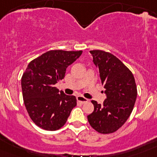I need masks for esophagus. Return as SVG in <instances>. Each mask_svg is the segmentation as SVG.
<instances>
[{
  "label": "esophagus",
  "mask_w": 157,
  "mask_h": 157,
  "mask_svg": "<svg viewBox=\"0 0 157 157\" xmlns=\"http://www.w3.org/2000/svg\"><path fill=\"white\" fill-rule=\"evenodd\" d=\"M77 100H78V101H79V102H81V103H82V104L86 103V102H88V101H89L87 98H84V97H82V96H78Z\"/></svg>",
  "instance_id": "esophagus-1"
}]
</instances>
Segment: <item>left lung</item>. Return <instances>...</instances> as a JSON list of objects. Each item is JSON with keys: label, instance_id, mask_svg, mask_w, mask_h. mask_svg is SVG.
I'll return each instance as SVG.
<instances>
[{"label": "left lung", "instance_id": "left-lung-1", "mask_svg": "<svg viewBox=\"0 0 157 157\" xmlns=\"http://www.w3.org/2000/svg\"><path fill=\"white\" fill-rule=\"evenodd\" d=\"M90 52L98 67L107 98L103 105L91 101L94 110L87 119L98 133L112 134L119 130L131 114L138 94L137 86L132 72L113 54L102 50Z\"/></svg>", "mask_w": 157, "mask_h": 157}]
</instances>
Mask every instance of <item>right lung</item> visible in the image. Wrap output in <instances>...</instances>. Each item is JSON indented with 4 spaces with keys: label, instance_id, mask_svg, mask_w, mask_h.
<instances>
[{
    "label": "right lung",
    "instance_id": "add662e5",
    "mask_svg": "<svg viewBox=\"0 0 157 157\" xmlns=\"http://www.w3.org/2000/svg\"><path fill=\"white\" fill-rule=\"evenodd\" d=\"M82 52L50 50L29 63L22 76V91L29 116L37 127L56 130L66 123L77 99L59 92L55 84L63 79L67 67Z\"/></svg>",
    "mask_w": 157,
    "mask_h": 157
}]
</instances>
